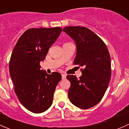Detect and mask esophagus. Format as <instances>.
<instances>
[{"mask_svg":"<svg viewBox=\"0 0 129 129\" xmlns=\"http://www.w3.org/2000/svg\"><path fill=\"white\" fill-rule=\"evenodd\" d=\"M66 74H62V79H66Z\"/></svg>","mask_w":129,"mask_h":129,"instance_id":"obj_1","label":"esophagus"}]
</instances>
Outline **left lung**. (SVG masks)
I'll return each mask as SVG.
<instances>
[{"label": "left lung", "instance_id": "1", "mask_svg": "<svg viewBox=\"0 0 129 129\" xmlns=\"http://www.w3.org/2000/svg\"><path fill=\"white\" fill-rule=\"evenodd\" d=\"M63 31L73 39L76 45L73 63L84 68L79 79L73 75L66 76L71 83L69 99L79 108H91L103 99L109 84V52L104 42L87 28L66 26Z\"/></svg>", "mask_w": 129, "mask_h": 129}]
</instances>
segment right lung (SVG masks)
I'll list each match as a JSON object with an SVG mask.
<instances>
[{
    "label": "right lung",
    "mask_w": 129,
    "mask_h": 129,
    "mask_svg": "<svg viewBox=\"0 0 129 129\" xmlns=\"http://www.w3.org/2000/svg\"><path fill=\"white\" fill-rule=\"evenodd\" d=\"M61 31L60 27L28 29L20 37L11 55L9 72L15 92L21 104L34 113L50 108L61 79V74H47L40 65Z\"/></svg>",
    "instance_id": "1"
}]
</instances>
